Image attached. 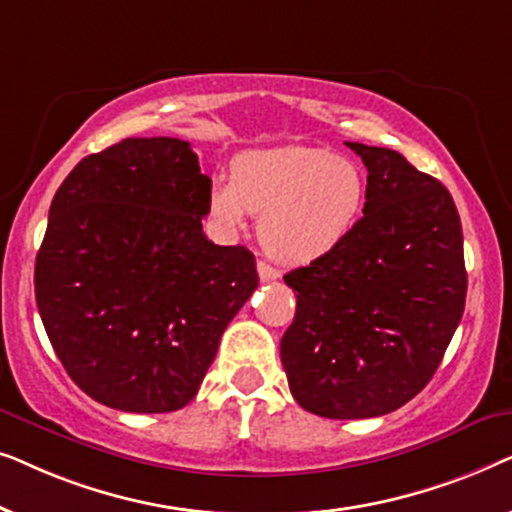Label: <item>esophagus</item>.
Returning a JSON list of instances; mask_svg holds the SVG:
<instances>
[{
  "instance_id": "esophagus-1",
  "label": "esophagus",
  "mask_w": 512,
  "mask_h": 512,
  "mask_svg": "<svg viewBox=\"0 0 512 512\" xmlns=\"http://www.w3.org/2000/svg\"><path fill=\"white\" fill-rule=\"evenodd\" d=\"M256 270H258V277H261V282H275V279H279V272L265 261H258Z\"/></svg>"
}]
</instances>
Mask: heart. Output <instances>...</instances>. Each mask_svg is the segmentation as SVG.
I'll return each instance as SVG.
<instances>
[{"instance_id": "1", "label": "heart", "mask_w": 512, "mask_h": 512, "mask_svg": "<svg viewBox=\"0 0 512 512\" xmlns=\"http://www.w3.org/2000/svg\"><path fill=\"white\" fill-rule=\"evenodd\" d=\"M368 205V177L352 158L317 146L240 153L230 181H214L207 214L226 235L261 216L258 240L284 265H310L340 249Z\"/></svg>"}]
</instances>
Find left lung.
Listing matches in <instances>:
<instances>
[{"label":"left lung","instance_id":"1","mask_svg":"<svg viewBox=\"0 0 512 512\" xmlns=\"http://www.w3.org/2000/svg\"><path fill=\"white\" fill-rule=\"evenodd\" d=\"M368 170V205L340 249L284 282L296 317L279 354L300 408L368 419L415 398L466 305L459 212L438 179L398 151L347 142Z\"/></svg>","mask_w":512,"mask_h":512}]
</instances>
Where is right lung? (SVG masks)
Listing matches in <instances>:
<instances>
[{
	"label": "right lung",
	"instance_id": "1",
	"mask_svg": "<svg viewBox=\"0 0 512 512\" xmlns=\"http://www.w3.org/2000/svg\"><path fill=\"white\" fill-rule=\"evenodd\" d=\"M209 186L184 139L130 137L55 193L34 293L67 375L97 403L184 408L256 291L254 254L202 233Z\"/></svg>",
	"mask_w": 512,
	"mask_h": 512
}]
</instances>
